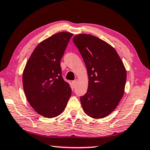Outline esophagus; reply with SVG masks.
Instances as JSON below:
<instances>
[{"mask_svg": "<svg viewBox=\"0 0 150 150\" xmlns=\"http://www.w3.org/2000/svg\"><path fill=\"white\" fill-rule=\"evenodd\" d=\"M73 86H75L77 85V79H75V80H73Z\"/></svg>", "mask_w": 150, "mask_h": 150, "instance_id": "esophagus-1", "label": "esophagus"}]
</instances>
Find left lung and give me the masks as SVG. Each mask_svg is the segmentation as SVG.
<instances>
[{"label":"left lung","mask_w":150,"mask_h":150,"mask_svg":"<svg viewBox=\"0 0 150 150\" xmlns=\"http://www.w3.org/2000/svg\"><path fill=\"white\" fill-rule=\"evenodd\" d=\"M73 41L86 66L88 90L80 101L85 113L93 118L107 116L122 99L126 69L114 48L95 36L81 34Z\"/></svg>","instance_id":"left-lung-1"}]
</instances>
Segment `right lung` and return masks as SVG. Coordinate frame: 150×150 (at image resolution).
<instances>
[{
  "label": "right lung",
  "mask_w": 150,
  "mask_h": 150,
  "mask_svg": "<svg viewBox=\"0 0 150 150\" xmlns=\"http://www.w3.org/2000/svg\"><path fill=\"white\" fill-rule=\"evenodd\" d=\"M73 34L57 33L36 47L23 73L25 94L31 107L45 117L63 112L71 88L62 76L60 62Z\"/></svg>",
  "instance_id": "obj_1"
}]
</instances>
